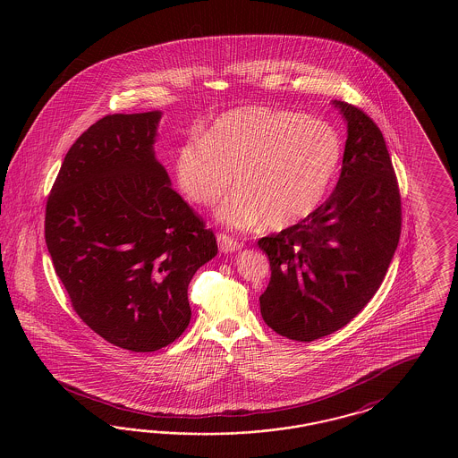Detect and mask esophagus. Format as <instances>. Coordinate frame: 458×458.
I'll list each match as a JSON object with an SVG mask.
<instances>
[{
    "label": "esophagus",
    "instance_id": "34e87169",
    "mask_svg": "<svg viewBox=\"0 0 458 458\" xmlns=\"http://www.w3.org/2000/svg\"><path fill=\"white\" fill-rule=\"evenodd\" d=\"M218 245L221 252H235V250H240V247H242L240 242H237L233 237H230V235H226V233H219Z\"/></svg>",
    "mask_w": 458,
    "mask_h": 458
}]
</instances>
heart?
<instances>
[{
  "mask_svg": "<svg viewBox=\"0 0 458 458\" xmlns=\"http://www.w3.org/2000/svg\"><path fill=\"white\" fill-rule=\"evenodd\" d=\"M344 144L329 123L284 109H233L204 137L187 139L176 153L182 192L199 206H213L239 187L218 209L232 228L262 219L288 228L309 218L325 200L340 170Z\"/></svg>",
  "mask_w": 458,
  "mask_h": 458,
  "instance_id": "heart-1",
  "label": "heart"
}]
</instances>
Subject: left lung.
<instances>
[{"mask_svg":"<svg viewBox=\"0 0 458 458\" xmlns=\"http://www.w3.org/2000/svg\"><path fill=\"white\" fill-rule=\"evenodd\" d=\"M349 137L338 183L309 216L259 239L271 280L259 302L278 335L312 342L368 305L383 284L402 232V199L385 137L369 114L335 101Z\"/></svg>","mask_w":458,"mask_h":458,"instance_id":"left-lung-1","label":"left lung"}]
</instances>
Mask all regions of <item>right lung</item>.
<instances>
[{
	"label": "right lung",
	"instance_id": "obj_1",
	"mask_svg": "<svg viewBox=\"0 0 458 458\" xmlns=\"http://www.w3.org/2000/svg\"><path fill=\"white\" fill-rule=\"evenodd\" d=\"M159 111L98 120L68 149L44 237L73 310L106 342L154 352L189 327L187 288L218 254L213 230L154 157Z\"/></svg>",
	"mask_w": 458,
	"mask_h": 458
}]
</instances>
